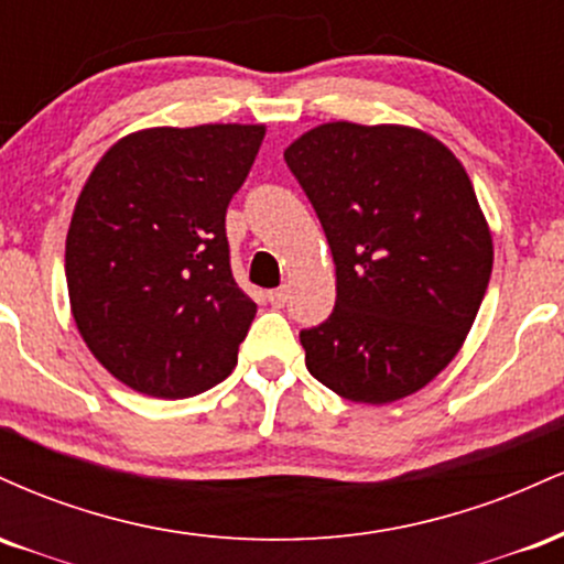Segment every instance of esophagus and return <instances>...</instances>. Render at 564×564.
Segmentation results:
<instances>
[{"label":"esophagus","instance_id":"1","mask_svg":"<svg viewBox=\"0 0 564 564\" xmlns=\"http://www.w3.org/2000/svg\"><path fill=\"white\" fill-rule=\"evenodd\" d=\"M268 302L273 304V307H283V304H286V289L268 291Z\"/></svg>","mask_w":564,"mask_h":564}]
</instances>
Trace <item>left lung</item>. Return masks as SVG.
<instances>
[{
	"mask_svg": "<svg viewBox=\"0 0 564 564\" xmlns=\"http://www.w3.org/2000/svg\"><path fill=\"white\" fill-rule=\"evenodd\" d=\"M336 264L334 313L302 328L304 364L352 403L422 390L477 318L494 241L443 142L398 124L332 121L283 153Z\"/></svg>",
	"mask_w": 564,
	"mask_h": 564,
	"instance_id": "1",
	"label": "left lung"
}]
</instances>
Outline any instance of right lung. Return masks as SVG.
Masks as SVG:
<instances>
[{
    "instance_id": "add662e5",
    "label": "right lung",
    "mask_w": 564,
    "mask_h": 564,
    "mask_svg": "<svg viewBox=\"0 0 564 564\" xmlns=\"http://www.w3.org/2000/svg\"><path fill=\"white\" fill-rule=\"evenodd\" d=\"M262 124L142 129L89 174L66 238L70 313L121 384L180 400L238 364L257 304L230 270L225 215Z\"/></svg>"
}]
</instances>
